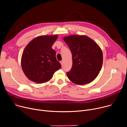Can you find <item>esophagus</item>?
Segmentation results:
<instances>
[{"instance_id":"esophagus-1","label":"esophagus","mask_w":127,"mask_h":127,"mask_svg":"<svg viewBox=\"0 0 127 127\" xmlns=\"http://www.w3.org/2000/svg\"><path fill=\"white\" fill-rule=\"evenodd\" d=\"M60 63H61V64L62 65H63V61H60Z\"/></svg>"}]
</instances>
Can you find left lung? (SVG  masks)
Wrapping results in <instances>:
<instances>
[{
  "label": "left lung",
  "instance_id": "left-lung-1",
  "mask_svg": "<svg viewBox=\"0 0 127 127\" xmlns=\"http://www.w3.org/2000/svg\"><path fill=\"white\" fill-rule=\"evenodd\" d=\"M63 40L72 56V66L67 72L72 83L84 85L94 80L99 73L103 63V54L99 45L86 35H71Z\"/></svg>",
  "mask_w": 127,
  "mask_h": 127
}]
</instances>
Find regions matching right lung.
Here are the masks:
<instances>
[{
    "mask_svg": "<svg viewBox=\"0 0 127 127\" xmlns=\"http://www.w3.org/2000/svg\"><path fill=\"white\" fill-rule=\"evenodd\" d=\"M57 35L39 36L25 47L21 58L22 70L28 79L38 84L50 80L61 65L52 47Z\"/></svg>",
    "mask_w": 127,
    "mask_h": 127,
    "instance_id": "add662e5",
    "label": "right lung"
}]
</instances>
